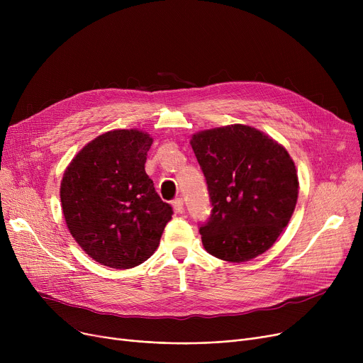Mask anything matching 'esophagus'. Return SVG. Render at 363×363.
Segmentation results:
<instances>
[{
	"instance_id": "1",
	"label": "esophagus",
	"mask_w": 363,
	"mask_h": 363,
	"mask_svg": "<svg viewBox=\"0 0 363 363\" xmlns=\"http://www.w3.org/2000/svg\"><path fill=\"white\" fill-rule=\"evenodd\" d=\"M172 206H174L177 213H182L184 212V199L182 197H177L174 201H172Z\"/></svg>"
}]
</instances>
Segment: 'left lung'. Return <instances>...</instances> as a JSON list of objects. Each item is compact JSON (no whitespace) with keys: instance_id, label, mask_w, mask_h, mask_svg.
<instances>
[{"instance_id":"left-lung-1","label":"left lung","mask_w":363,"mask_h":363,"mask_svg":"<svg viewBox=\"0 0 363 363\" xmlns=\"http://www.w3.org/2000/svg\"><path fill=\"white\" fill-rule=\"evenodd\" d=\"M191 147L212 206L199 223L204 249L237 263L264 253L297 203L298 181L287 150L245 125L200 132Z\"/></svg>"}]
</instances>
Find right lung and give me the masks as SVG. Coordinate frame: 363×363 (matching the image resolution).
Returning a JSON list of instances; mask_svg holds the SVG:
<instances>
[{"instance_id":"right-lung-1","label":"right lung","mask_w":363,"mask_h":363,"mask_svg":"<svg viewBox=\"0 0 363 363\" xmlns=\"http://www.w3.org/2000/svg\"><path fill=\"white\" fill-rule=\"evenodd\" d=\"M151 144L137 129L106 132L78 152L62 181L72 237L94 260L114 269L145 262L174 215L145 174Z\"/></svg>"}]
</instances>
